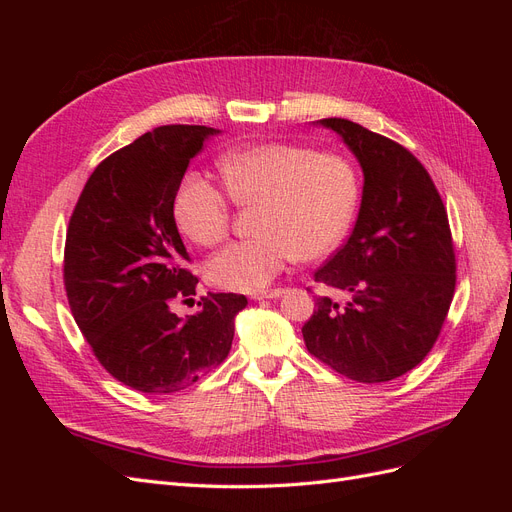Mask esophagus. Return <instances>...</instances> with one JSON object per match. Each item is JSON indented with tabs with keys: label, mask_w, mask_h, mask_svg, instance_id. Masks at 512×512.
<instances>
[{
	"label": "esophagus",
	"mask_w": 512,
	"mask_h": 512,
	"mask_svg": "<svg viewBox=\"0 0 512 512\" xmlns=\"http://www.w3.org/2000/svg\"><path fill=\"white\" fill-rule=\"evenodd\" d=\"M284 294V288H271V290H262V292H254L252 299L254 301H269V299H277Z\"/></svg>",
	"instance_id": "esophagus-1"
}]
</instances>
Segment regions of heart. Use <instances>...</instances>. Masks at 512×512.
Here are the masks:
<instances>
[{
	"label": "heart",
	"instance_id": "heart-1",
	"mask_svg": "<svg viewBox=\"0 0 512 512\" xmlns=\"http://www.w3.org/2000/svg\"><path fill=\"white\" fill-rule=\"evenodd\" d=\"M220 170L226 190L196 170L181 179L173 218L190 241L215 245L230 232V200L243 209L258 207V237L232 243L207 262V280L224 290L258 292L297 256H327L344 239L359 200V179L346 158L301 145L232 151Z\"/></svg>",
	"mask_w": 512,
	"mask_h": 512
}]
</instances>
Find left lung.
I'll return each instance as SVG.
<instances>
[{
	"label": "left lung",
	"mask_w": 512,
	"mask_h": 512,
	"mask_svg": "<svg viewBox=\"0 0 512 512\" xmlns=\"http://www.w3.org/2000/svg\"><path fill=\"white\" fill-rule=\"evenodd\" d=\"M320 126L344 138L365 183L352 235L314 275L348 292V301L316 297L303 339L337 374L389 382L429 354L453 301L457 260L446 207L404 145L348 119H320Z\"/></svg>",
	"instance_id": "left-lung-1"
}]
</instances>
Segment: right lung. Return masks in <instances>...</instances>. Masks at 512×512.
<instances>
[{"mask_svg":"<svg viewBox=\"0 0 512 512\" xmlns=\"http://www.w3.org/2000/svg\"><path fill=\"white\" fill-rule=\"evenodd\" d=\"M207 126H162L104 158L66 232L64 286L72 316L100 365L141 393H175L230 352L245 294L200 297L181 320L175 301L198 277L173 218V200ZM192 301V299H190Z\"/></svg>","mask_w":512,"mask_h":512,"instance_id":"add662e5","label":"right lung"}]
</instances>
